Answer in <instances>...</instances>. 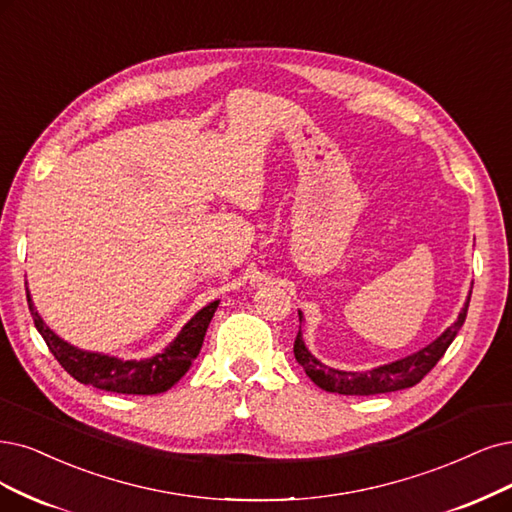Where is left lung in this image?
Returning a JSON list of instances; mask_svg holds the SVG:
<instances>
[{
    "label": "left lung",
    "mask_w": 512,
    "mask_h": 512,
    "mask_svg": "<svg viewBox=\"0 0 512 512\" xmlns=\"http://www.w3.org/2000/svg\"><path fill=\"white\" fill-rule=\"evenodd\" d=\"M470 293L466 297L464 308L460 310V314L456 318V323L447 327L437 339H434V342L420 348L418 352L399 358V361L373 367L369 371H344V369H335V367L320 363L304 342V333H301L304 314H301V310H299V333L295 337V346H293L295 358H297V363L304 367L310 380L318 388H323L327 392H337V394H346V396H369V394H382V392L411 388L418 382H422V377L441 361L445 350L451 346L453 339H456L458 331L462 329L464 320H466Z\"/></svg>",
    "instance_id": "1"
}]
</instances>
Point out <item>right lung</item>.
<instances>
[{
  "label": "right lung",
  "mask_w": 512,
  "mask_h": 512,
  "mask_svg": "<svg viewBox=\"0 0 512 512\" xmlns=\"http://www.w3.org/2000/svg\"><path fill=\"white\" fill-rule=\"evenodd\" d=\"M27 301L35 329L40 331L56 361L61 363L73 380L118 394H160L173 388L192 367L194 358L202 348L208 323H211L215 310L219 308V299H215L198 310L162 352L141 358V361H124L118 356L82 350L65 342L37 314L29 291Z\"/></svg>",
  "instance_id": "add662e5"
}]
</instances>
